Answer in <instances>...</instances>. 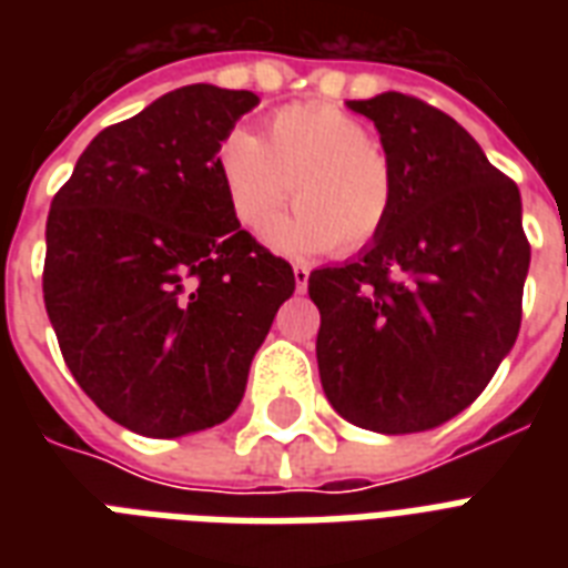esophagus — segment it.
Masks as SVG:
<instances>
[{"label":"esophagus","instance_id":"obj_1","mask_svg":"<svg viewBox=\"0 0 568 568\" xmlns=\"http://www.w3.org/2000/svg\"><path fill=\"white\" fill-rule=\"evenodd\" d=\"M294 285H297V292H306V288H310V267L294 265Z\"/></svg>","mask_w":568,"mask_h":568}]
</instances>
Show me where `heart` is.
Listing matches in <instances>:
<instances>
[{
	"mask_svg": "<svg viewBox=\"0 0 568 568\" xmlns=\"http://www.w3.org/2000/svg\"><path fill=\"white\" fill-rule=\"evenodd\" d=\"M214 168L235 221L250 232L294 194L297 205L265 232L267 244L292 258L363 247L386 226L395 203V176L368 126L333 105L280 109L262 141L232 129Z\"/></svg>",
	"mask_w": 568,
	"mask_h": 568,
	"instance_id": "obj_1",
	"label": "heart"
}]
</instances>
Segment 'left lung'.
<instances>
[{"label": "left lung", "instance_id": "obj_1", "mask_svg": "<svg viewBox=\"0 0 568 568\" xmlns=\"http://www.w3.org/2000/svg\"><path fill=\"white\" fill-rule=\"evenodd\" d=\"M347 109L377 126L395 203L359 256L310 274L321 386L356 427L433 430L484 392L516 345L530 267L521 196L427 102L388 91Z\"/></svg>", "mask_w": 568, "mask_h": 568}]
</instances>
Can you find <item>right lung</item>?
<instances>
[{"instance_id": "add662e5", "label": "right lung", "mask_w": 568, "mask_h": 568, "mask_svg": "<svg viewBox=\"0 0 568 568\" xmlns=\"http://www.w3.org/2000/svg\"><path fill=\"white\" fill-rule=\"evenodd\" d=\"M250 91L189 84L102 129L47 221L43 301L67 368L126 430L176 439L239 409L294 271L241 230L214 168Z\"/></svg>"}]
</instances>
